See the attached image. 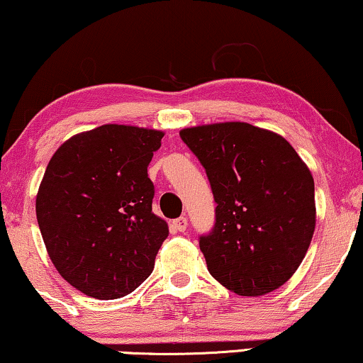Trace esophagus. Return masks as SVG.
<instances>
[{
  "label": "esophagus",
  "instance_id": "34e87169",
  "mask_svg": "<svg viewBox=\"0 0 363 363\" xmlns=\"http://www.w3.org/2000/svg\"><path fill=\"white\" fill-rule=\"evenodd\" d=\"M173 228H175L178 233H183V230L188 228V219L185 216L177 218L175 220H173Z\"/></svg>",
  "mask_w": 363,
  "mask_h": 363
}]
</instances>
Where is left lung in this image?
<instances>
[{"label":"left lung","instance_id":"obj_1","mask_svg":"<svg viewBox=\"0 0 363 363\" xmlns=\"http://www.w3.org/2000/svg\"><path fill=\"white\" fill-rule=\"evenodd\" d=\"M206 170L216 220L199 235L208 270L240 296L280 288L311 244L316 206L311 172L281 135L247 123L183 129Z\"/></svg>","mask_w":363,"mask_h":363}]
</instances>
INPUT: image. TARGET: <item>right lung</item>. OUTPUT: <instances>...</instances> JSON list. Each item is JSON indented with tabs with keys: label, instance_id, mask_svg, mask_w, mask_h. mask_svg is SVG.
I'll return each instance as SVG.
<instances>
[{
	"label": "right lung",
	"instance_id": "right-lung-1",
	"mask_svg": "<svg viewBox=\"0 0 363 363\" xmlns=\"http://www.w3.org/2000/svg\"><path fill=\"white\" fill-rule=\"evenodd\" d=\"M162 138L104 124L68 139L47 165L35 199L42 239L60 275L88 296H125L154 270L169 228L152 213L147 165Z\"/></svg>",
	"mask_w": 363,
	"mask_h": 363
}]
</instances>
